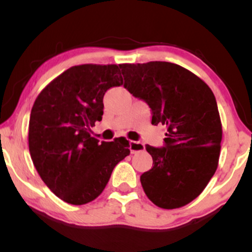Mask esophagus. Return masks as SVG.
<instances>
[{
  "label": "esophagus",
  "mask_w": 252,
  "mask_h": 252,
  "mask_svg": "<svg viewBox=\"0 0 252 252\" xmlns=\"http://www.w3.org/2000/svg\"><path fill=\"white\" fill-rule=\"evenodd\" d=\"M129 149L131 154H136V153L144 150V144L142 142H138V141H131L129 144Z\"/></svg>",
  "instance_id": "obj_1"
}]
</instances>
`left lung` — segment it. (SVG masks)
I'll return each instance as SVG.
<instances>
[{"instance_id": "8db88e82", "label": "left lung", "mask_w": 252, "mask_h": 252, "mask_svg": "<svg viewBox=\"0 0 252 252\" xmlns=\"http://www.w3.org/2000/svg\"><path fill=\"white\" fill-rule=\"evenodd\" d=\"M124 88L152 110V124L167 126L164 147L147 144L153 168L141 175L147 196L178 209L198 196L218 167L221 122L216 97L194 73L167 62L122 63Z\"/></svg>"}]
</instances>
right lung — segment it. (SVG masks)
<instances>
[{"mask_svg": "<svg viewBox=\"0 0 252 252\" xmlns=\"http://www.w3.org/2000/svg\"><path fill=\"white\" fill-rule=\"evenodd\" d=\"M120 66H73L52 80L32 108L31 158L48 189L68 204L94 200L130 154L126 138L99 143L91 136L102 121L105 92L123 84Z\"/></svg>", "mask_w": 252, "mask_h": 252, "instance_id": "obj_1", "label": "right lung"}]
</instances>
